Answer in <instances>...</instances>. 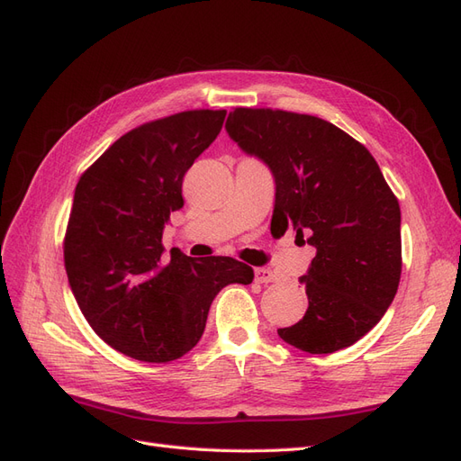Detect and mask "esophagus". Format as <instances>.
<instances>
[{
    "mask_svg": "<svg viewBox=\"0 0 461 461\" xmlns=\"http://www.w3.org/2000/svg\"><path fill=\"white\" fill-rule=\"evenodd\" d=\"M256 283H259V285L276 283V275H275L271 269L258 267V269H256Z\"/></svg>",
    "mask_w": 461,
    "mask_h": 461,
    "instance_id": "obj_1",
    "label": "esophagus"
}]
</instances>
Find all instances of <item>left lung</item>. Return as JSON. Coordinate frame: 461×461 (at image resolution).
I'll return each instance as SVG.
<instances>
[{
	"label": "left lung",
	"instance_id": "8db88e82",
	"mask_svg": "<svg viewBox=\"0 0 461 461\" xmlns=\"http://www.w3.org/2000/svg\"><path fill=\"white\" fill-rule=\"evenodd\" d=\"M225 129L275 178L271 230L294 229L315 248L300 276L308 312L278 337L310 354L352 346L386 313L402 273L400 205L379 165L366 146L312 115L236 107Z\"/></svg>",
	"mask_w": 461,
	"mask_h": 461
}]
</instances>
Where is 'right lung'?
<instances>
[{
    "instance_id": "add662e5",
    "label": "right lung",
    "mask_w": 461,
    "mask_h": 461,
    "mask_svg": "<svg viewBox=\"0 0 461 461\" xmlns=\"http://www.w3.org/2000/svg\"><path fill=\"white\" fill-rule=\"evenodd\" d=\"M227 111H183L142 124L105 149L75 188L65 234L68 286L97 337L121 354L165 364L202 339L212 302L254 271L232 258L171 249L163 229L185 205L183 178L221 132Z\"/></svg>"
}]
</instances>
